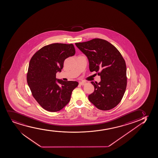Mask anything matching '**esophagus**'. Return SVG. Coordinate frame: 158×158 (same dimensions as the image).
<instances>
[{
    "instance_id": "esophagus-1",
    "label": "esophagus",
    "mask_w": 158,
    "mask_h": 158,
    "mask_svg": "<svg viewBox=\"0 0 158 158\" xmlns=\"http://www.w3.org/2000/svg\"><path fill=\"white\" fill-rule=\"evenodd\" d=\"M79 84L81 85H84L85 84H86V83L84 82H79Z\"/></svg>"
}]
</instances>
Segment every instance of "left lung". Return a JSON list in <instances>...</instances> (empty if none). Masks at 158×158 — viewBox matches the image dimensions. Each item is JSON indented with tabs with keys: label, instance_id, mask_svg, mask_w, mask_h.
I'll return each instance as SVG.
<instances>
[{
	"label": "left lung",
	"instance_id": "left-lung-1",
	"mask_svg": "<svg viewBox=\"0 0 158 158\" xmlns=\"http://www.w3.org/2000/svg\"><path fill=\"white\" fill-rule=\"evenodd\" d=\"M75 45L87 56L90 72L97 73L101 78L99 83L91 82L94 90L89 100L99 110L114 108L122 100L127 87V67L122 55L110 42L100 38Z\"/></svg>",
	"mask_w": 158,
	"mask_h": 158
}]
</instances>
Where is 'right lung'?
<instances>
[{
	"instance_id": "obj_1",
	"label": "right lung",
	"mask_w": 158,
	"mask_h": 158,
	"mask_svg": "<svg viewBox=\"0 0 158 158\" xmlns=\"http://www.w3.org/2000/svg\"><path fill=\"white\" fill-rule=\"evenodd\" d=\"M75 54L73 44L54 43L38 50L30 60L27 76L28 86L38 104L49 112L62 110L70 100L76 81L56 78L66 58Z\"/></svg>"
}]
</instances>
